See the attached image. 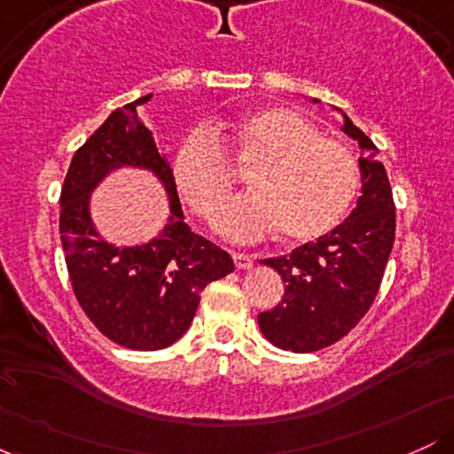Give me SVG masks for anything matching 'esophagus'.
<instances>
[{
  "label": "esophagus",
  "mask_w": 454,
  "mask_h": 454,
  "mask_svg": "<svg viewBox=\"0 0 454 454\" xmlns=\"http://www.w3.org/2000/svg\"><path fill=\"white\" fill-rule=\"evenodd\" d=\"M232 260H234V267H237L239 270H247V269L254 267V260H252V256H249V254L234 252Z\"/></svg>",
  "instance_id": "34e87169"
}]
</instances>
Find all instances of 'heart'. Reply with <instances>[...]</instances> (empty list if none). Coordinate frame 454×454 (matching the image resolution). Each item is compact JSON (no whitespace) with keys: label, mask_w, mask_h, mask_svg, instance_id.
Listing matches in <instances>:
<instances>
[{"label":"heart","mask_w":454,"mask_h":454,"mask_svg":"<svg viewBox=\"0 0 454 454\" xmlns=\"http://www.w3.org/2000/svg\"><path fill=\"white\" fill-rule=\"evenodd\" d=\"M217 137L239 168L254 170L253 194L233 201L217 222L226 237L258 241L279 231L286 241H311L333 231L350 209L361 179L356 155L340 140L322 137L301 113L267 108ZM221 145L209 129L198 128L173 158L176 190L205 222L215 220L236 184Z\"/></svg>","instance_id":"obj_1"}]
</instances>
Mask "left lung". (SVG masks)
<instances>
[{
    "label": "left lung",
    "mask_w": 454,
    "mask_h": 454,
    "mask_svg": "<svg viewBox=\"0 0 454 454\" xmlns=\"http://www.w3.org/2000/svg\"><path fill=\"white\" fill-rule=\"evenodd\" d=\"M341 129L361 147L363 187L350 217L288 256L262 260L286 284L279 303L258 316L262 335L281 350L316 352L348 335L373 305L395 243L393 190L380 151L346 113Z\"/></svg>",
    "instance_id": "obj_1"
}]
</instances>
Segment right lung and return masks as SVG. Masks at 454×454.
Returning a JSON list of instances; mask_svg holds the SVG:
<instances>
[{
	"mask_svg": "<svg viewBox=\"0 0 454 454\" xmlns=\"http://www.w3.org/2000/svg\"><path fill=\"white\" fill-rule=\"evenodd\" d=\"M138 98L108 114L76 151L59 198V234L78 305L102 335L129 350H161L194 320L200 293L234 270L232 258L184 222L173 168L138 119ZM123 165L151 169L165 185L171 217L143 246L108 244L95 231L89 196L108 172Z\"/></svg>",
	"mask_w": 454,
	"mask_h": 454,
	"instance_id": "obj_1",
	"label": "right lung"
}]
</instances>
